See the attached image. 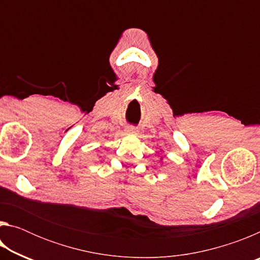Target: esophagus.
Wrapping results in <instances>:
<instances>
[{
  "mask_svg": "<svg viewBox=\"0 0 260 260\" xmlns=\"http://www.w3.org/2000/svg\"><path fill=\"white\" fill-rule=\"evenodd\" d=\"M125 132H126V134H128V135H135V134H138V128H136L135 126H127L125 128Z\"/></svg>",
  "mask_w": 260,
  "mask_h": 260,
  "instance_id": "34e87169",
  "label": "esophagus"
}]
</instances>
